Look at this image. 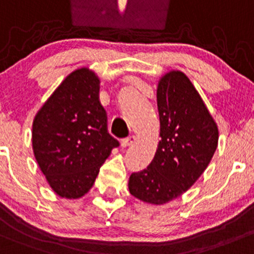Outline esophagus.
<instances>
[{"label":"esophagus","instance_id":"34e87169","mask_svg":"<svg viewBox=\"0 0 254 254\" xmlns=\"http://www.w3.org/2000/svg\"><path fill=\"white\" fill-rule=\"evenodd\" d=\"M135 141H136V136H135V135H130V136L125 137V139L122 140V146L123 147L131 146Z\"/></svg>","mask_w":254,"mask_h":254}]
</instances>
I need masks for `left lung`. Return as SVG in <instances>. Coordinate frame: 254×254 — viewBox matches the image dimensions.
<instances>
[{
    "label": "left lung",
    "mask_w": 254,
    "mask_h": 254,
    "mask_svg": "<svg viewBox=\"0 0 254 254\" xmlns=\"http://www.w3.org/2000/svg\"><path fill=\"white\" fill-rule=\"evenodd\" d=\"M160 137L151 164L129 179L134 197L164 205L203 174L218 145V127L196 88L180 70L162 75L156 90Z\"/></svg>",
    "instance_id": "1"
}]
</instances>
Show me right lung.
<instances>
[{"label": "right lung", "instance_id": "right-lung-1", "mask_svg": "<svg viewBox=\"0 0 254 254\" xmlns=\"http://www.w3.org/2000/svg\"><path fill=\"white\" fill-rule=\"evenodd\" d=\"M99 87L93 70L79 68L67 75L34 117V157L59 197L84 196L112 150L119 146L108 132Z\"/></svg>", "mask_w": 254, "mask_h": 254}]
</instances>
